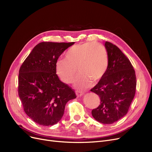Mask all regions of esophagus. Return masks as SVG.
<instances>
[{
  "label": "esophagus",
  "mask_w": 152,
  "mask_h": 152,
  "mask_svg": "<svg viewBox=\"0 0 152 152\" xmlns=\"http://www.w3.org/2000/svg\"><path fill=\"white\" fill-rule=\"evenodd\" d=\"M76 94L77 96H81L82 95H83V93L81 92V91H76Z\"/></svg>",
  "instance_id": "obj_1"
}]
</instances>
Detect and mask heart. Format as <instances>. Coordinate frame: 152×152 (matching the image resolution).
Here are the masks:
<instances>
[{"label": "heart", "mask_w": 152, "mask_h": 152, "mask_svg": "<svg viewBox=\"0 0 152 152\" xmlns=\"http://www.w3.org/2000/svg\"><path fill=\"white\" fill-rule=\"evenodd\" d=\"M65 58L56 62L55 71L61 81L69 84L77 75H80L75 85L78 88H85L96 83L105 76L109 66L107 49L102 44L88 42L76 44L70 48L65 54Z\"/></svg>", "instance_id": "b5f03b06"}]
</instances>
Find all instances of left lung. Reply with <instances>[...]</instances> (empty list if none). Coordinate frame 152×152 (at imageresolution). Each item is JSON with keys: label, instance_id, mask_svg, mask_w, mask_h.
<instances>
[{"label": "left lung", "instance_id": "obj_1", "mask_svg": "<svg viewBox=\"0 0 152 152\" xmlns=\"http://www.w3.org/2000/svg\"><path fill=\"white\" fill-rule=\"evenodd\" d=\"M109 66L105 76L91 91L98 94L100 104L91 111L96 121L112 124L128 113L136 91L137 77L131 62L115 44L106 41Z\"/></svg>", "mask_w": 152, "mask_h": 152}]
</instances>
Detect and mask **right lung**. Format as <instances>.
<instances>
[{"label":"right lung","instance_id":"right-lung-1","mask_svg":"<svg viewBox=\"0 0 152 152\" xmlns=\"http://www.w3.org/2000/svg\"><path fill=\"white\" fill-rule=\"evenodd\" d=\"M74 43H39L20 67L19 98L25 113L39 125L59 122L67 102L76 98L74 89L61 81L55 71L56 61Z\"/></svg>","mask_w":152,"mask_h":152}]
</instances>
